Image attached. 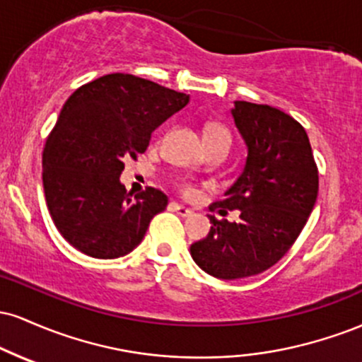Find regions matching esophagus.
Returning <instances> with one entry per match:
<instances>
[{
    "instance_id": "obj_1",
    "label": "esophagus",
    "mask_w": 362,
    "mask_h": 362,
    "mask_svg": "<svg viewBox=\"0 0 362 362\" xmlns=\"http://www.w3.org/2000/svg\"><path fill=\"white\" fill-rule=\"evenodd\" d=\"M172 209L175 211V213L178 214V216H182V218H185V216H190L192 214V209H189V207H185V206H182V204H177V202H172Z\"/></svg>"
}]
</instances>
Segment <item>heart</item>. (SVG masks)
<instances>
[{
  "mask_svg": "<svg viewBox=\"0 0 362 362\" xmlns=\"http://www.w3.org/2000/svg\"><path fill=\"white\" fill-rule=\"evenodd\" d=\"M204 138H206L207 148L226 146L228 149H230V146H231V132L228 131V129L224 127L223 124H218V122L209 124V126L206 127ZM180 189H182V192L187 194V195H190V194L195 192L194 187L190 185L189 182H182Z\"/></svg>",
  "mask_w": 362,
  "mask_h": 362,
  "instance_id": "b5f03b06",
  "label": "heart"
}]
</instances>
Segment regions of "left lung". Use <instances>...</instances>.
I'll list each match as a JSON object with an SVG mask.
<instances>
[{
  "instance_id": "obj_1",
  "label": "left lung",
  "mask_w": 362,
  "mask_h": 362,
  "mask_svg": "<svg viewBox=\"0 0 362 362\" xmlns=\"http://www.w3.org/2000/svg\"><path fill=\"white\" fill-rule=\"evenodd\" d=\"M235 126L247 144L242 175L214 202L219 214L238 209L240 219H216L209 235L190 245L202 271L218 279H242L267 271L293 247L318 195V168L305 127L271 105L236 100Z\"/></svg>"
}]
</instances>
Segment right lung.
I'll list each match as a JSON object with an SVG mask.
<instances>
[{"label":"right lung","mask_w":362,"mask_h":362,"mask_svg":"<svg viewBox=\"0 0 362 362\" xmlns=\"http://www.w3.org/2000/svg\"><path fill=\"white\" fill-rule=\"evenodd\" d=\"M189 103V95L114 73L78 88L45 141L42 182L62 238L95 259L127 255L168 197L148 187L134 195L119 177L146 151L151 132Z\"/></svg>","instance_id":"obj_1"}]
</instances>
